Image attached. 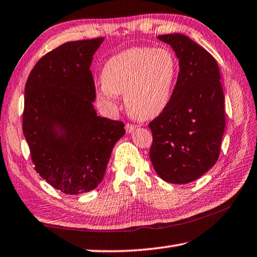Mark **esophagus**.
I'll return each instance as SVG.
<instances>
[{
    "instance_id": "1",
    "label": "esophagus",
    "mask_w": 257,
    "mask_h": 257,
    "mask_svg": "<svg viewBox=\"0 0 257 257\" xmlns=\"http://www.w3.org/2000/svg\"><path fill=\"white\" fill-rule=\"evenodd\" d=\"M136 127H137L136 124L127 123V124H125V130H127V133H128V134H130V133H133L135 129H136Z\"/></svg>"
}]
</instances>
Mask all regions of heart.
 Listing matches in <instances>:
<instances>
[{"label":"heart","instance_id":"heart-1","mask_svg":"<svg viewBox=\"0 0 257 257\" xmlns=\"http://www.w3.org/2000/svg\"><path fill=\"white\" fill-rule=\"evenodd\" d=\"M178 73V62L168 49L134 47L112 56L104 64L97 97L105 105H115L116 94L134 118L158 116L170 102Z\"/></svg>","mask_w":257,"mask_h":257}]
</instances>
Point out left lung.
I'll list each match as a JSON object with an SVG mask.
<instances>
[{
	"label": "left lung",
	"instance_id": "obj_1",
	"mask_svg": "<svg viewBox=\"0 0 257 257\" xmlns=\"http://www.w3.org/2000/svg\"><path fill=\"white\" fill-rule=\"evenodd\" d=\"M158 38L171 45L180 70L168 106L149 123L150 158L164 181L187 184L210 170L220 156L225 112L219 66L185 35Z\"/></svg>",
	"mask_w": 257,
	"mask_h": 257
}]
</instances>
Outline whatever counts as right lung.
Masks as SVG:
<instances>
[{
  "label": "right lung",
  "instance_id": "1",
  "mask_svg": "<svg viewBox=\"0 0 257 257\" xmlns=\"http://www.w3.org/2000/svg\"><path fill=\"white\" fill-rule=\"evenodd\" d=\"M103 41L56 47L38 60L25 86L23 130L34 169L68 195L96 188L113 146L125 133L122 121L98 116L93 105L96 90L89 67Z\"/></svg>",
  "mask_w": 257,
  "mask_h": 257
}]
</instances>
